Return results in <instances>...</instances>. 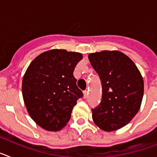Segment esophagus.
<instances>
[{"label": "esophagus", "mask_w": 157, "mask_h": 157, "mask_svg": "<svg viewBox=\"0 0 157 157\" xmlns=\"http://www.w3.org/2000/svg\"><path fill=\"white\" fill-rule=\"evenodd\" d=\"M83 96H84V98H86L87 97H88V91H83Z\"/></svg>", "instance_id": "obj_1"}]
</instances>
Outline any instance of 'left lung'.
<instances>
[{
	"label": "left lung",
	"instance_id": "8db88e82",
	"mask_svg": "<svg viewBox=\"0 0 157 157\" xmlns=\"http://www.w3.org/2000/svg\"><path fill=\"white\" fill-rule=\"evenodd\" d=\"M90 62L102 85L101 103L92 109L94 123L105 131L126 126L139 111L144 81L134 62L119 51L90 53Z\"/></svg>",
	"mask_w": 157,
	"mask_h": 157
}]
</instances>
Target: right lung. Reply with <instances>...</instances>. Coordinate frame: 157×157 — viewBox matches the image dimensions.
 <instances>
[{
	"mask_svg": "<svg viewBox=\"0 0 157 157\" xmlns=\"http://www.w3.org/2000/svg\"><path fill=\"white\" fill-rule=\"evenodd\" d=\"M82 59L79 52L52 49L37 56L25 72L24 104L32 120L43 129L57 131L63 128L77 100L83 97L73 75Z\"/></svg>",
	"mask_w": 157,
	"mask_h": 157,
	"instance_id": "obj_1",
	"label": "right lung"
}]
</instances>
